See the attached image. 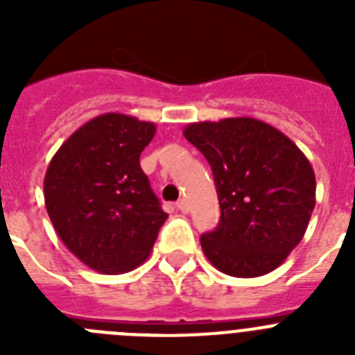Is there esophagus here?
<instances>
[{"label":"esophagus","instance_id":"obj_1","mask_svg":"<svg viewBox=\"0 0 355 355\" xmlns=\"http://www.w3.org/2000/svg\"><path fill=\"white\" fill-rule=\"evenodd\" d=\"M175 206H178V209H180L181 213H188V202H187V199H180L178 200V202H175Z\"/></svg>","mask_w":355,"mask_h":355}]
</instances>
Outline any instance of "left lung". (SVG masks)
I'll use <instances>...</instances> for the list:
<instances>
[{
	"label": "left lung",
	"mask_w": 355,
	"mask_h": 355,
	"mask_svg": "<svg viewBox=\"0 0 355 355\" xmlns=\"http://www.w3.org/2000/svg\"><path fill=\"white\" fill-rule=\"evenodd\" d=\"M213 171L220 220L200 236L206 258L233 277L275 270L315 209L311 163L286 135L252 117L193 122L183 131Z\"/></svg>",
	"instance_id": "8db88e82"
}]
</instances>
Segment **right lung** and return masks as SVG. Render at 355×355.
<instances>
[{"label": "right lung", "mask_w": 355, "mask_h": 355, "mask_svg": "<svg viewBox=\"0 0 355 355\" xmlns=\"http://www.w3.org/2000/svg\"><path fill=\"white\" fill-rule=\"evenodd\" d=\"M156 126L103 114L62 144L44 178L46 209L56 234L81 263L101 274L142 265L167 213L140 168Z\"/></svg>", "instance_id": "right-lung-1"}]
</instances>
